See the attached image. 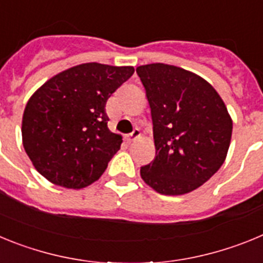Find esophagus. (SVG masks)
<instances>
[{
    "label": "esophagus",
    "mask_w": 263,
    "mask_h": 263,
    "mask_svg": "<svg viewBox=\"0 0 263 263\" xmlns=\"http://www.w3.org/2000/svg\"><path fill=\"white\" fill-rule=\"evenodd\" d=\"M139 136H141V132H139V129H134L133 133L127 134V136L125 137V141H126L127 143H132V142H134L137 138H139Z\"/></svg>",
    "instance_id": "esophagus-1"
}]
</instances>
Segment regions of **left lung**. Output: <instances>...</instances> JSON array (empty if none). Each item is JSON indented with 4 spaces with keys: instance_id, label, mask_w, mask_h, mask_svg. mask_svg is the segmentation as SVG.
I'll list each match as a JSON object with an SVG mask.
<instances>
[{
    "instance_id": "8db88e82",
    "label": "left lung",
    "mask_w": 263,
    "mask_h": 263,
    "mask_svg": "<svg viewBox=\"0 0 263 263\" xmlns=\"http://www.w3.org/2000/svg\"><path fill=\"white\" fill-rule=\"evenodd\" d=\"M153 120L155 158L141 178L162 195H184L222 166L233 121L215 88L191 71L163 63L137 67Z\"/></svg>"
}]
</instances>
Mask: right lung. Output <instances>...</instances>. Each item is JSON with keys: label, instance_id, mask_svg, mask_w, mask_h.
Here are the masks:
<instances>
[{"label": "right lung", "instance_id": "1", "mask_svg": "<svg viewBox=\"0 0 263 263\" xmlns=\"http://www.w3.org/2000/svg\"><path fill=\"white\" fill-rule=\"evenodd\" d=\"M134 73L130 66L84 63L59 72L32 93L22 117V143L48 182L80 190L99 180L122 137L108 129L105 104Z\"/></svg>", "mask_w": 263, "mask_h": 263}]
</instances>
